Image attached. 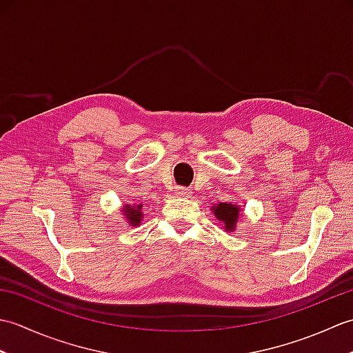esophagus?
<instances>
[{
	"instance_id": "1",
	"label": "esophagus",
	"mask_w": 353,
	"mask_h": 353,
	"mask_svg": "<svg viewBox=\"0 0 353 353\" xmlns=\"http://www.w3.org/2000/svg\"><path fill=\"white\" fill-rule=\"evenodd\" d=\"M176 192L177 196L181 197H191V191L188 188H185V186H179V188H176Z\"/></svg>"
}]
</instances>
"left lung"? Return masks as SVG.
I'll use <instances>...</instances> for the list:
<instances>
[{
	"label": "left lung",
	"mask_w": 353,
	"mask_h": 353,
	"mask_svg": "<svg viewBox=\"0 0 353 353\" xmlns=\"http://www.w3.org/2000/svg\"><path fill=\"white\" fill-rule=\"evenodd\" d=\"M214 214L216 219L224 223L228 230L235 229V223L239 215V208L230 203H220L216 208H214Z\"/></svg>",
	"instance_id": "8db88e82"
}]
</instances>
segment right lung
Instances as JSON below:
<instances>
[{"label":"right lung","instance_id":"1","mask_svg":"<svg viewBox=\"0 0 353 353\" xmlns=\"http://www.w3.org/2000/svg\"><path fill=\"white\" fill-rule=\"evenodd\" d=\"M141 205L134 209V208H130V206H125V209H124V212H125V216L127 219H129V221L132 223V224H134V226H137V224L141 221Z\"/></svg>","mask_w":353,"mask_h":353}]
</instances>
